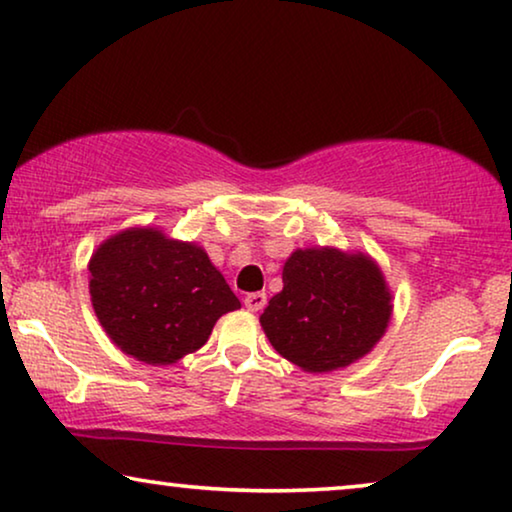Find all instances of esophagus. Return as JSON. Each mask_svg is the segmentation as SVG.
<instances>
[{
  "label": "esophagus",
  "instance_id": "esophagus-1",
  "mask_svg": "<svg viewBox=\"0 0 512 512\" xmlns=\"http://www.w3.org/2000/svg\"><path fill=\"white\" fill-rule=\"evenodd\" d=\"M265 303H268V296H265L263 291H254L244 296V307H247L249 312H261Z\"/></svg>",
  "mask_w": 512,
  "mask_h": 512
}]
</instances>
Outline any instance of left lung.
<instances>
[{"label": "left lung", "instance_id": "8db88e82", "mask_svg": "<svg viewBox=\"0 0 512 512\" xmlns=\"http://www.w3.org/2000/svg\"><path fill=\"white\" fill-rule=\"evenodd\" d=\"M282 279L284 289L270 298L261 326L272 347L307 373L349 366L387 331L391 293L368 256L298 249Z\"/></svg>", "mask_w": 512, "mask_h": 512}]
</instances>
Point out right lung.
Masks as SVG:
<instances>
[{"label": "right lung", "instance_id": "1", "mask_svg": "<svg viewBox=\"0 0 512 512\" xmlns=\"http://www.w3.org/2000/svg\"><path fill=\"white\" fill-rule=\"evenodd\" d=\"M90 298L109 338L151 366H170L205 345L240 300L200 247L132 228L90 258Z\"/></svg>", "mask_w": 512, "mask_h": 512}]
</instances>
